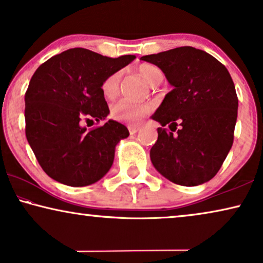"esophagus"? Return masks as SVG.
I'll return each instance as SVG.
<instances>
[{
  "label": "esophagus",
  "mask_w": 263,
  "mask_h": 263,
  "mask_svg": "<svg viewBox=\"0 0 263 263\" xmlns=\"http://www.w3.org/2000/svg\"><path fill=\"white\" fill-rule=\"evenodd\" d=\"M128 129H129V133L133 135L135 134V133H138V130L140 129V125H129Z\"/></svg>",
  "instance_id": "1"
}]
</instances>
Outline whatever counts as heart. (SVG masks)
Listing matches in <instances>:
<instances>
[{
    "instance_id": "1",
    "label": "heart",
    "mask_w": 263,
    "mask_h": 263,
    "mask_svg": "<svg viewBox=\"0 0 263 263\" xmlns=\"http://www.w3.org/2000/svg\"><path fill=\"white\" fill-rule=\"evenodd\" d=\"M139 73L149 86H153L160 78H163L161 71L151 64H141L139 67ZM120 78V73H114L103 81L102 92L106 99H114L118 95ZM151 111H152V105L149 103H134L122 99L111 106V116L117 121L134 124Z\"/></svg>"
}]
</instances>
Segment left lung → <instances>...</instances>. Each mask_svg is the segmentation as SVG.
<instances>
[{"mask_svg": "<svg viewBox=\"0 0 263 263\" xmlns=\"http://www.w3.org/2000/svg\"><path fill=\"white\" fill-rule=\"evenodd\" d=\"M141 60L159 67L174 87L152 118L163 127L181 125L177 134L158 128L151 161L176 184H203L217 175L233 143L238 98L231 75L217 59L193 46Z\"/></svg>", "mask_w": 263, "mask_h": 263, "instance_id": "1", "label": "left lung"}]
</instances>
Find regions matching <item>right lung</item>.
Instances as JSON below:
<instances>
[{
  "mask_svg": "<svg viewBox=\"0 0 263 263\" xmlns=\"http://www.w3.org/2000/svg\"><path fill=\"white\" fill-rule=\"evenodd\" d=\"M135 59H117L74 48L39 66L25 95L26 138L45 174L69 186L103 178L112 166L117 143L129 136L125 125L109 120L87 129L84 121L110 114L102 84Z\"/></svg>",
  "mask_w": 263,
  "mask_h": 263,
  "instance_id": "obj_1",
  "label": "right lung"
}]
</instances>
